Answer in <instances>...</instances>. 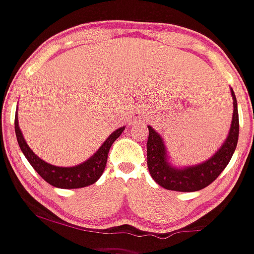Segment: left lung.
I'll return each mask as SVG.
<instances>
[{"instance_id": "left-lung-1", "label": "left lung", "mask_w": 254, "mask_h": 254, "mask_svg": "<svg viewBox=\"0 0 254 254\" xmlns=\"http://www.w3.org/2000/svg\"><path fill=\"white\" fill-rule=\"evenodd\" d=\"M234 101V115L231 127L226 140L212 157L203 163L188 167L178 168L168 161V153L161 135L148 125L147 139V167L150 175L158 186L168 190L196 191L211 184L220 173L229 165L236 150L238 141V111L237 101L231 88Z\"/></svg>"}]
</instances>
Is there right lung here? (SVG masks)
Returning a JSON list of instances; mask_svg holds the SVG:
<instances>
[{"mask_svg": "<svg viewBox=\"0 0 254 254\" xmlns=\"http://www.w3.org/2000/svg\"><path fill=\"white\" fill-rule=\"evenodd\" d=\"M124 129L125 127H123L112 132L108 139L102 143L98 151L93 156H91L88 160L82 162L81 165L73 166V167H59V166H54L45 162L33 152L32 148L25 142L22 131L19 129L18 113H16V118H14V130H16L17 141L23 155L25 156L28 162L32 165V167L37 171L38 175L42 177L45 182H48L53 187L61 189L83 188V187L96 183L99 177L103 175L107 165V158H108V152L111 150L113 142L122 135Z\"/></svg>", "mask_w": 254, "mask_h": 254, "instance_id": "add662e5", "label": "right lung"}]
</instances>
